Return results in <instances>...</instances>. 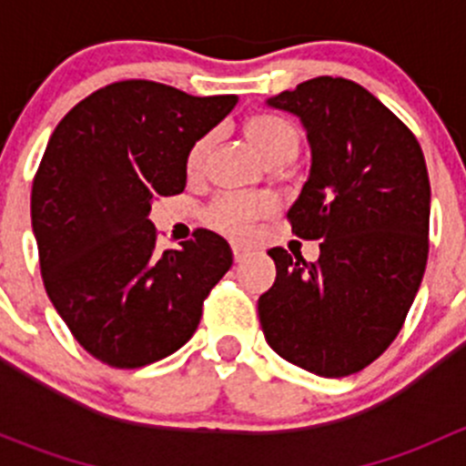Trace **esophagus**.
<instances>
[{
	"instance_id": "esophagus-1",
	"label": "esophagus",
	"mask_w": 466,
	"mask_h": 466,
	"mask_svg": "<svg viewBox=\"0 0 466 466\" xmlns=\"http://www.w3.org/2000/svg\"><path fill=\"white\" fill-rule=\"evenodd\" d=\"M232 255H234V261L241 263L248 255H250V250H248V248H243V246H232Z\"/></svg>"
}]
</instances>
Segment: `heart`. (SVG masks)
<instances>
[{"mask_svg":"<svg viewBox=\"0 0 466 466\" xmlns=\"http://www.w3.org/2000/svg\"><path fill=\"white\" fill-rule=\"evenodd\" d=\"M246 135L266 162L298 153V130L289 121L279 119L275 115L250 116L246 124ZM211 144H214V133H207L191 146L189 153H187V171H189V176H198L203 171ZM275 207V200L270 196L225 194L214 198V203L207 207L205 220L209 223V228L225 234V237L246 238L252 232V225L270 216Z\"/></svg>","mask_w":466,"mask_h":466,"instance_id":"obj_1","label":"heart"}]
</instances>
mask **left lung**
Segmentation results:
<instances>
[{"label": "left lung", "instance_id": "8db88e82", "mask_svg": "<svg viewBox=\"0 0 466 466\" xmlns=\"http://www.w3.org/2000/svg\"><path fill=\"white\" fill-rule=\"evenodd\" d=\"M266 103L307 128L311 173L286 216L299 238L320 241V257L268 250L277 277L259 298L263 336L307 372L350 377L388 350L420 290L431 218L424 153L347 78H311Z\"/></svg>", "mask_w": 466, "mask_h": 466}]
</instances>
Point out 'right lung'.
I'll use <instances>...</instances> for the list:
<instances>
[{"label":"right lung","instance_id":"obj_1","mask_svg":"<svg viewBox=\"0 0 466 466\" xmlns=\"http://www.w3.org/2000/svg\"><path fill=\"white\" fill-rule=\"evenodd\" d=\"M237 101L119 81L76 103L49 137L31 189L42 281L72 336L110 368L180 350L232 266L209 229L159 252L148 214L155 198L185 191L187 153Z\"/></svg>","mask_w":466,"mask_h":466}]
</instances>
